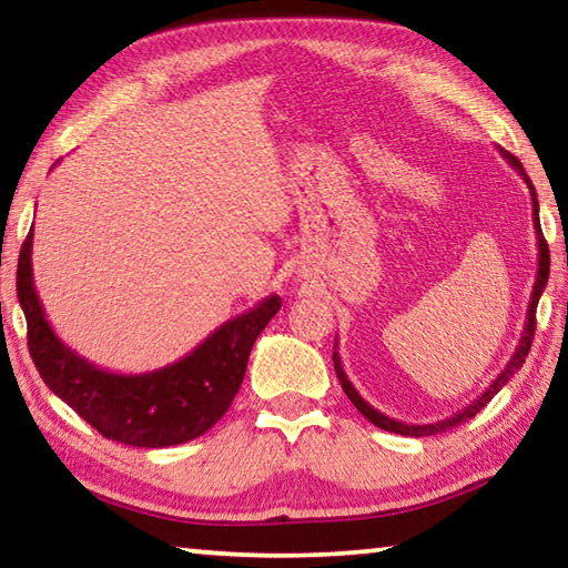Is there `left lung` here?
<instances>
[{
	"label": "left lung",
	"mask_w": 568,
	"mask_h": 568,
	"mask_svg": "<svg viewBox=\"0 0 568 568\" xmlns=\"http://www.w3.org/2000/svg\"><path fill=\"white\" fill-rule=\"evenodd\" d=\"M498 152L511 162V168L518 170V175H521L526 180L528 190H531V207H534V230H536V243H538V271H536V283H534V293H531V303H528V311H526V323H524V333L521 338H518V345L516 351L511 355V361L506 363V368L498 373V376L494 378L491 386H488L484 393L476 400H470L466 408H460L458 413H454L450 418H444V420H436V423H420V426H413V423H403V420H396L386 416V413H381L371 406V403H365L363 396L358 390L353 388V383L348 381V376H345L343 371V363H341V355H338V341H335V348H333V365H335V373H338V381L341 386L345 390V396L351 398V403L355 408H358L365 418H368L373 426H378L383 430H390V434H400V436H436V434H444V430H450L454 426H458V423H464L468 418H474L476 413L486 406L488 400H491L498 390H501L508 378L514 376V373L521 368V365L526 363V355L528 351H531V343H534V331H536V305H538V297H541L546 283H549V245H546L544 240V233H541V223H538V200H536V190L531 185V180H528V175L521 168V162H518L511 152H506L498 148Z\"/></svg>",
	"instance_id": "1"
}]
</instances>
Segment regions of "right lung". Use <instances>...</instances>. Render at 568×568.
Wrapping results in <instances>:
<instances>
[{
  "label": "right lung",
  "mask_w": 568,
  "mask_h": 568,
  "mask_svg": "<svg viewBox=\"0 0 568 568\" xmlns=\"http://www.w3.org/2000/svg\"><path fill=\"white\" fill-rule=\"evenodd\" d=\"M17 297L27 318L30 355L54 396L104 438L138 448L178 446L213 428L240 390L253 343L283 305L277 295H267L180 361L124 376L77 355L47 323L32 277V230L19 253Z\"/></svg>",
  "instance_id": "right-lung-1"
}]
</instances>
